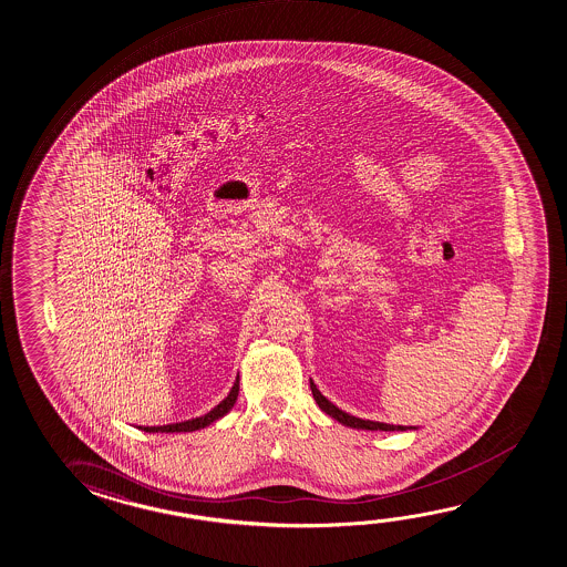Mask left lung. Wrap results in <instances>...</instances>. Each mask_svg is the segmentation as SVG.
Returning a JSON list of instances; mask_svg holds the SVG:
<instances>
[{
  "instance_id": "1",
  "label": "left lung",
  "mask_w": 567,
  "mask_h": 567,
  "mask_svg": "<svg viewBox=\"0 0 567 567\" xmlns=\"http://www.w3.org/2000/svg\"><path fill=\"white\" fill-rule=\"evenodd\" d=\"M310 388H312L313 400L320 405L321 411H326L329 417L336 419L341 425L353 429H364V431H415L419 427H403V425H390V423H380V421H370V419L354 417L347 411L339 410L337 405L329 402L326 395L321 394L318 386L310 380Z\"/></svg>"
}]
</instances>
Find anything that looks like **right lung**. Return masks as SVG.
I'll use <instances>...</instances> for the list:
<instances>
[{
  "label": "right lung",
  "mask_w": 567,
  "mask_h": 567,
  "mask_svg": "<svg viewBox=\"0 0 567 567\" xmlns=\"http://www.w3.org/2000/svg\"><path fill=\"white\" fill-rule=\"evenodd\" d=\"M239 394V378L234 382V386H231L230 394L226 395L224 400H221L216 408L208 411L206 415H200V417L187 419V421H181V423H172V425H159V427H138L142 431H146V433H190V431H198V429H205L214 423V421H218V419L224 417L228 411L234 408V403L238 400Z\"/></svg>",
  "instance_id": "add662e5"
}]
</instances>
